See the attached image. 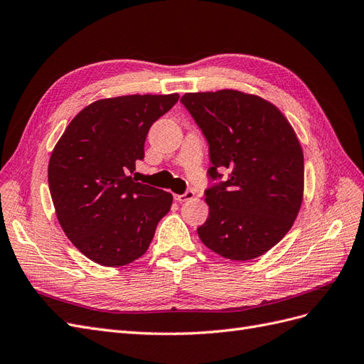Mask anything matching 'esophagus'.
<instances>
[{"mask_svg": "<svg viewBox=\"0 0 364 364\" xmlns=\"http://www.w3.org/2000/svg\"><path fill=\"white\" fill-rule=\"evenodd\" d=\"M194 193L193 191H186V193H183V194H174V199L178 200V202H186V200H191V199H194Z\"/></svg>", "mask_w": 364, "mask_h": 364, "instance_id": "1", "label": "esophagus"}]
</instances>
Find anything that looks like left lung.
Wrapping results in <instances>:
<instances>
[{
  "label": "left lung",
  "instance_id": "left-lung-1",
  "mask_svg": "<svg viewBox=\"0 0 364 364\" xmlns=\"http://www.w3.org/2000/svg\"><path fill=\"white\" fill-rule=\"evenodd\" d=\"M209 144L211 179L205 191L202 243L220 257L247 261L278 245L304 197V153L289 119L264 98L235 90L188 92L181 98Z\"/></svg>",
  "mask_w": 364,
  "mask_h": 364
}]
</instances>
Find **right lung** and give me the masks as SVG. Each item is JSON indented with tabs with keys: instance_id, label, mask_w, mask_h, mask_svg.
Segmentation results:
<instances>
[{
	"instance_id": "right-lung-1",
	"label": "right lung",
	"mask_w": 364,
	"mask_h": 364,
	"mask_svg": "<svg viewBox=\"0 0 364 364\" xmlns=\"http://www.w3.org/2000/svg\"><path fill=\"white\" fill-rule=\"evenodd\" d=\"M179 94L103 98L77 114L54 147L48 186L65 235L85 257L119 267L147 252L173 196L132 178L155 121Z\"/></svg>"
}]
</instances>
